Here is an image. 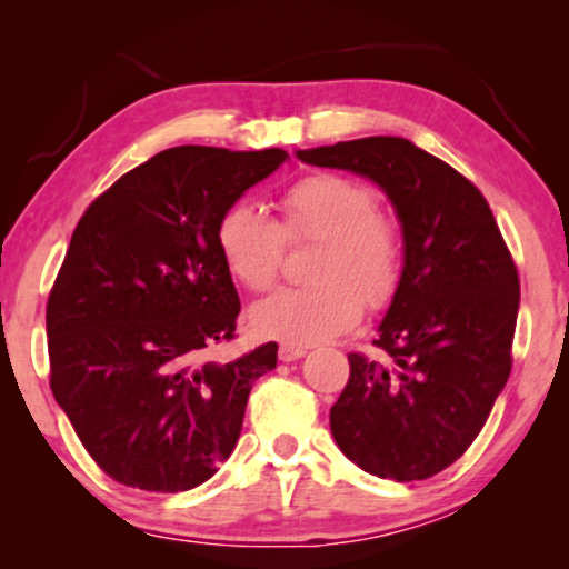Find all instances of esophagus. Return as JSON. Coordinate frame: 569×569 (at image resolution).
Here are the masks:
<instances>
[{"label": "esophagus", "mask_w": 569, "mask_h": 569, "mask_svg": "<svg viewBox=\"0 0 569 569\" xmlns=\"http://www.w3.org/2000/svg\"><path fill=\"white\" fill-rule=\"evenodd\" d=\"M306 352H308V347H300V345H279V360L282 362H295V360H300V357H306Z\"/></svg>", "instance_id": "34e87169"}]
</instances>
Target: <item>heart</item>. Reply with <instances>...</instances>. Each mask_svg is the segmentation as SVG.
<instances>
[{
  "instance_id": "1",
  "label": "heart",
  "mask_w": 569,
  "mask_h": 569,
  "mask_svg": "<svg viewBox=\"0 0 569 569\" xmlns=\"http://www.w3.org/2000/svg\"><path fill=\"white\" fill-rule=\"evenodd\" d=\"M282 222L253 201L224 207L214 243L224 269L248 290L277 282L287 240H321L310 287H284L251 310L253 329L287 345L339 337L362 318L365 302L383 308L403 271L401 232L378 214V197L355 178L313 173L282 193Z\"/></svg>"
}]
</instances>
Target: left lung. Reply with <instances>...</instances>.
Wrapping results in <instances>:
<instances>
[{
  "label": "left lung",
  "mask_w": 569,
  "mask_h": 569,
  "mask_svg": "<svg viewBox=\"0 0 569 569\" xmlns=\"http://www.w3.org/2000/svg\"><path fill=\"white\" fill-rule=\"evenodd\" d=\"M298 158L376 183L403 238L399 290L372 341L380 355H349L333 440L380 479H430L466 453L508 383L516 263L477 186L409 139L365 137Z\"/></svg>",
  "instance_id": "8db88e82"
}]
</instances>
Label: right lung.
Segmentation results:
<instances>
[{
    "instance_id": "right-lung-1",
    "label": "right lung",
    "mask_w": 569,
    "mask_h": 569,
    "mask_svg": "<svg viewBox=\"0 0 569 569\" xmlns=\"http://www.w3.org/2000/svg\"><path fill=\"white\" fill-rule=\"evenodd\" d=\"M287 158L170 147L77 222L46 306L51 391L121 485H204L236 448L253 380L277 368L274 341L224 365L201 355L232 339L240 313L217 220Z\"/></svg>"
}]
</instances>
